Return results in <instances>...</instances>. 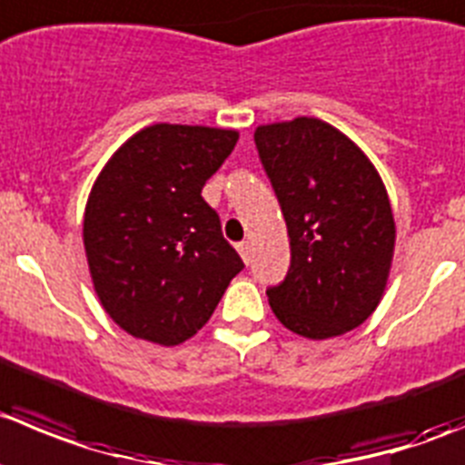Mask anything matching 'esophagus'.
Instances as JSON below:
<instances>
[{
  "instance_id": "obj_1",
  "label": "esophagus",
  "mask_w": 465,
  "mask_h": 465,
  "mask_svg": "<svg viewBox=\"0 0 465 465\" xmlns=\"http://www.w3.org/2000/svg\"><path fill=\"white\" fill-rule=\"evenodd\" d=\"M237 251H240L242 260L249 264L251 262V244H249V242H240V244H237Z\"/></svg>"
}]
</instances>
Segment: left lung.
<instances>
[{
  "label": "left lung",
  "mask_w": 465,
  "mask_h": 465,
  "mask_svg": "<svg viewBox=\"0 0 465 465\" xmlns=\"http://www.w3.org/2000/svg\"><path fill=\"white\" fill-rule=\"evenodd\" d=\"M253 136L290 237L285 281L267 290L273 315L311 340L356 329L377 311L395 253L381 175L320 118L260 125Z\"/></svg>",
  "instance_id": "1"
}]
</instances>
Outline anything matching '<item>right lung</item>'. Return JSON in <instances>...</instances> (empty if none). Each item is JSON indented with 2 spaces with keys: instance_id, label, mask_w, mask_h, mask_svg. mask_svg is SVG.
I'll use <instances>...</instances> for the list:
<instances>
[{
  "instance_id": "1",
  "label": "right lung",
  "mask_w": 465,
  "mask_h": 465,
  "mask_svg": "<svg viewBox=\"0 0 465 465\" xmlns=\"http://www.w3.org/2000/svg\"><path fill=\"white\" fill-rule=\"evenodd\" d=\"M240 132L203 125L143 127L112 154L84 212L95 294L130 335L175 347L196 335L244 269L203 201Z\"/></svg>"
}]
</instances>
